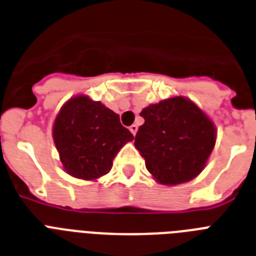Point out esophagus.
I'll return each instance as SVG.
<instances>
[{
	"mask_svg": "<svg viewBox=\"0 0 256 256\" xmlns=\"http://www.w3.org/2000/svg\"><path fill=\"white\" fill-rule=\"evenodd\" d=\"M130 132H132V135H136V132H138V126H136V124H132V126H130Z\"/></svg>",
	"mask_w": 256,
	"mask_h": 256,
	"instance_id": "esophagus-1",
	"label": "esophagus"
}]
</instances>
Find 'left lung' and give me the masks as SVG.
<instances>
[{"label": "left lung", "mask_w": 256, "mask_h": 256, "mask_svg": "<svg viewBox=\"0 0 256 256\" xmlns=\"http://www.w3.org/2000/svg\"><path fill=\"white\" fill-rule=\"evenodd\" d=\"M140 116L134 144L154 180L174 186L200 175L216 146L213 120L184 96L150 104Z\"/></svg>", "instance_id": "8db88e82"}]
</instances>
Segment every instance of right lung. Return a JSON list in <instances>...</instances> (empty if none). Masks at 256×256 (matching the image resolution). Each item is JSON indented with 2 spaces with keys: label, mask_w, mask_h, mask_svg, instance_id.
I'll use <instances>...</instances> for the list:
<instances>
[{
  "label": "right lung",
  "mask_w": 256,
  "mask_h": 256,
  "mask_svg": "<svg viewBox=\"0 0 256 256\" xmlns=\"http://www.w3.org/2000/svg\"><path fill=\"white\" fill-rule=\"evenodd\" d=\"M52 139L68 175L96 182L109 174L118 151L134 136L113 110L89 96L78 94L56 114Z\"/></svg>",
  "instance_id": "obj_1"
}]
</instances>
